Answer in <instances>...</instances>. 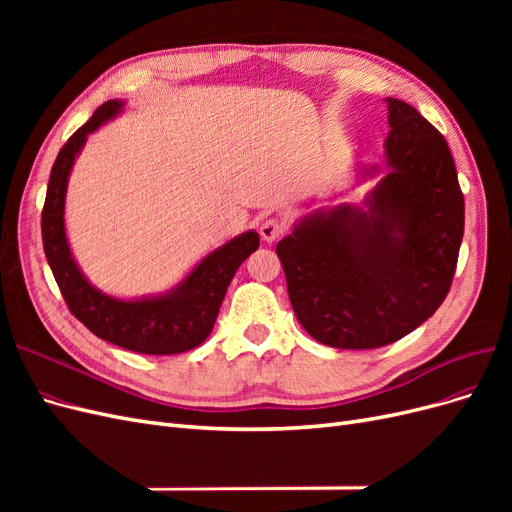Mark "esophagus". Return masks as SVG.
I'll return each instance as SVG.
<instances>
[{"label": "esophagus", "instance_id": "esophagus-1", "mask_svg": "<svg viewBox=\"0 0 512 512\" xmlns=\"http://www.w3.org/2000/svg\"><path fill=\"white\" fill-rule=\"evenodd\" d=\"M282 232H284V224L277 218H269L260 224V237L267 243H273L275 239H280Z\"/></svg>", "mask_w": 512, "mask_h": 512}]
</instances>
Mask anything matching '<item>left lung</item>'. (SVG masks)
Wrapping results in <instances>:
<instances>
[{"label":"left lung","mask_w":512,"mask_h":512,"mask_svg":"<svg viewBox=\"0 0 512 512\" xmlns=\"http://www.w3.org/2000/svg\"><path fill=\"white\" fill-rule=\"evenodd\" d=\"M389 173L365 207L316 209L277 243L288 297L316 342L389 346L433 316L457 267L463 194L444 136L404 100L386 98ZM361 179L378 166H361Z\"/></svg>","instance_id":"1"}]
</instances>
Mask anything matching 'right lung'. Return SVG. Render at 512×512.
<instances>
[{
    "label": "right lung",
    "instance_id": "1",
    "mask_svg": "<svg viewBox=\"0 0 512 512\" xmlns=\"http://www.w3.org/2000/svg\"><path fill=\"white\" fill-rule=\"evenodd\" d=\"M121 100H108L83 128L76 130L61 147L51 168L49 188L42 209V243L55 282L64 294L70 312L85 327L115 346L141 354H179L200 346L209 337L228 284L245 258L260 245L256 230L230 239L207 254L175 288L158 297L123 301L108 297L76 265L64 224L68 177L87 136L102 123L121 113Z\"/></svg>",
    "mask_w": 512,
    "mask_h": 512
}]
</instances>
